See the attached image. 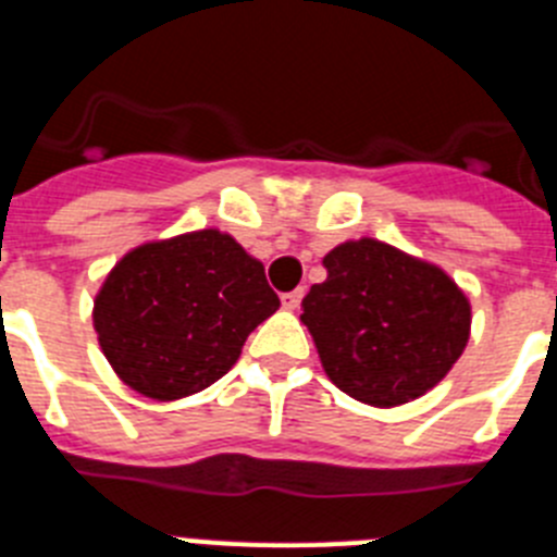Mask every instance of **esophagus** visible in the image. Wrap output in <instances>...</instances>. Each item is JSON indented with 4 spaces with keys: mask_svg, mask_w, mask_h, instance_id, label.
<instances>
[{
    "mask_svg": "<svg viewBox=\"0 0 557 557\" xmlns=\"http://www.w3.org/2000/svg\"><path fill=\"white\" fill-rule=\"evenodd\" d=\"M301 298H304V289H293V293H284L282 295V307L284 309H298V307H301Z\"/></svg>",
    "mask_w": 557,
    "mask_h": 557,
    "instance_id": "esophagus-1",
    "label": "esophagus"
}]
</instances>
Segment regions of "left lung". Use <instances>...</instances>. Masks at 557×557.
<instances>
[{
	"mask_svg": "<svg viewBox=\"0 0 557 557\" xmlns=\"http://www.w3.org/2000/svg\"><path fill=\"white\" fill-rule=\"evenodd\" d=\"M326 282L304 298V326L334 385L373 407L407 405L451 371L471 307L449 275L379 239L329 250Z\"/></svg>",
	"mask_w": 557,
	"mask_h": 557,
	"instance_id": "obj_1",
	"label": "left lung"
}]
</instances>
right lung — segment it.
Returning a JSON list of instances; mask_svg holds the SVG:
<instances>
[{
  "instance_id": "obj_1",
  "label": "right lung",
  "mask_w": 557,
  "mask_h": 557,
  "mask_svg": "<svg viewBox=\"0 0 557 557\" xmlns=\"http://www.w3.org/2000/svg\"><path fill=\"white\" fill-rule=\"evenodd\" d=\"M275 309L262 262L203 228L122 256L95 298V329L127 387L172 401L225 376Z\"/></svg>"
}]
</instances>
